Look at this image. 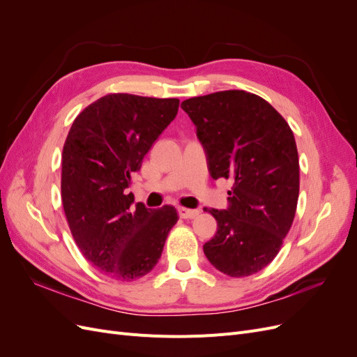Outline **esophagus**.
Returning <instances> with one entry per match:
<instances>
[{
  "label": "esophagus",
  "mask_w": 357,
  "mask_h": 357,
  "mask_svg": "<svg viewBox=\"0 0 357 357\" xmlns=\"http://www.w3.org/2000/svg\"><path fill=\"white\" fill-rule=\"evenodd\" d=\"M177 211H178V215L181 219H193L199 214L198 210H189V208H185V207H180Z\"/></svg>",
  "instance_id": "obj_1"
}]
</instances>
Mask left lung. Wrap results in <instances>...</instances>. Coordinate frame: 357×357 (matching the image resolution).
<instances>
[{"label": "left lung", "instance_id": "left-lung-1", "mask_svg": "<svg viewBox=\"0 0 357 357\" xmlns=\"http://www.w3.org/2000/svg\"><path fill=\"white\" fill-rule=\"evenodd\" d=\"M181 109L197 126L210 176L234 180L228 208L208 210L218 232L204 253L226 275L256 274L273 262L294 223L299 195L294 132L271 104L245 91L195 96Z\"/></svg>", "mask_w": 357, "mask_h": 357}]
</instances>
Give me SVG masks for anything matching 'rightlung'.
<instances>
[{"mask_svg": "<svg viewBox=\"0 0 357 357\" xmlns=\"http://www.w3.org/2000/svg\"><path fill=\"white\" fill-rule=\"evenodd\" d=\"M177 98L110 93L75 117L62 150V205L75 244L112 278L132 282L156 266L178 220L171 205L137 202L131 174L174 121Z\"/></svg>", "mask_w": 357, "mask_h": 357, "instance_id": "add662e5", "label": "right lung"}]
</instances>
